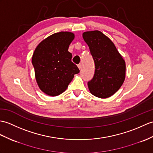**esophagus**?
<instances>
[{
    "label": "esophagus",
    "instance_id": "34e87169",
    "mask_svg": "<svg viewBox=\"0 0 153 153\" xmlns=\"http://www.w3.org/2000/svg\"><path fill=\"white\" fill-rule=\"evenodd\" d=\"M78 68H79V70L81 69V68H82V65H81V64H79V65H78Z\"/></svg>",
    "mask_w": 153,
    "mask_h": 153
}]
</instances>
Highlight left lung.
Listing matches in <instances>:
<instances>
[{"label":"left lung","instance_id":"8db88e82","mask_svg":"<svg viewBox=\"0 0 153 153\" xmlns=\"http://www.w3.org/2000/svg\"><path fill=\"white\" fill-rule=\"evenodd\" d=\"M83 38L89 48L95 64L94 77L88 82V89L97 97H110L125 81V60L113 42L102 32H85Z\"/></svg>","mask_w":153,"mask_h":153}]
</instances>
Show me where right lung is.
<instances>
[{
	"label": "right lung",
	"instance_id": "add662e5",
	"mask_svg": "<svg viewBox=\"0 0 153 153\" xmlns=\"http://www.w3.org/2000/svg\"><path fill=\"white\" fill-rule=\"evenodd\" d=\"M75 35L60 32L42 40L33 53L32 63L40 89L50 97L65 92L74 75L79 72L68 49Z\"/></svg>",
	"mask_w": 153,
	"mask_h": 153
}]
</instances>
